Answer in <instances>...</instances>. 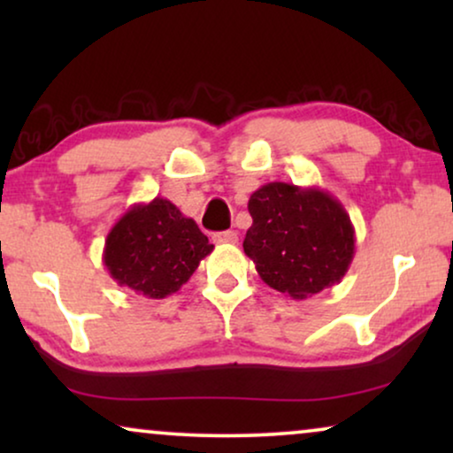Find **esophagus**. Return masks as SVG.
I'll list each match as a JSON object with an SVG mask.
<instances>
[{
	"mask_svg": "<svg viewBox=\"0 0 453 453\" xmlns=\"http://www.w3.org/2000/svg\"><path fill=\"white\" fill-rule=\"evenodd\" d=\"M214 241L216 243H237L239 234L234 231H222V233L214 234Z\"/></svg>",
	"mask_w": 453,
	"mask_h": 453,
	"instance_id": "1",
	"label": "esophagus"
}]
</instances>
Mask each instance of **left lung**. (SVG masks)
<instances>
[{
    "label": "left lung",
    "instance_id": "obj_1",
    "mask_svg": "<svg viewBox=\"0 0 453 453\" xmlns=\"http://www.w3.org/2000/svg\"><path fill=\"white\" fill-rule=\"evenodd\" d=\"M253 225L243 250L262 280L307 299L342 280L355 257V226L336 197L319 188L272 181L250 197Z\"/></svg>",
    "mask_w": 453,
    "mask_h": 453
}]
</instances>
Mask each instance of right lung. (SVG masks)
I'll list each match as a JSON object with an SVG mask.
<instances>
[{"label": "right lung", "mask_w": 453, "mask_h": 453, "mask_svg": "<svg viewBox=\"0 0 453 453\" xmlns=\"http://www.w3.org/2000/svg\"><path fill=\"white\" fill-rule=\"evenodd\" d=\"M214 245L175 203L154 197L134 203L104 241L103 264L119 287L165 299L189 280Z\"/></svg>", "instance_id": "right-lung-1"}]
</instances>
